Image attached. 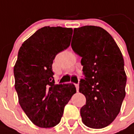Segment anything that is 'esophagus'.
I'll use <instances>...</instances> for the list:
<instances>
[{
	"label": "esophagus",
	"mask_w": 134,
	"mask_h": 134,
	"mask_svg": "<svg viewBox=\"0 0 134 134\" xmlns=\"http://www.w3.org/2000/svg\"><path fill=\"white\" fill-rule=\"evenodd\" d=\"M75 86H76V91H79V84H76V85H75Z\"/></svg>",
	"instance_id": "1"
}]
</instances>
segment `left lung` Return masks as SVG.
I'll return each instance as SVG.
<instances>
[{
  "label": "left lung",
  "mask_w": 134,
  "mask_h": 134,
  "mask_svg": "<svg viewBox=\"0 0 134 134\" xmlns=\"http://www.w3.org/2000/svg\"><path fill=\"white\" fill-rule=\"evenodd\" d=\"M72 40L85 76L79 83L86 99L80 110L82 121L90 128H104L117 117L126 95L123 56L112 36L100 26L74 29Z\"/></svg>",
  "instance_id": "obj_1"
}]
</instances>
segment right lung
Segmentation results:
<instances>
[{
  "label": "right lung",
  "instance_id": "add662e5",
  "mask_svg": "<svg viewBox=\"0 0 134 134\" xmlns=\"http://www.w3.org/2000/svg\"><path fill=\"white\" fill-rule=\"evenodd\" d=\"M73 30L44 26L26 40L14 67L19 103L29 119L41 128L60 123L65 106L76 92L73 83L55 84L52 65L70 45Z\"/></svg>",
  "mask_w": 134,
  "mask_h": 134
}]
</instances>
